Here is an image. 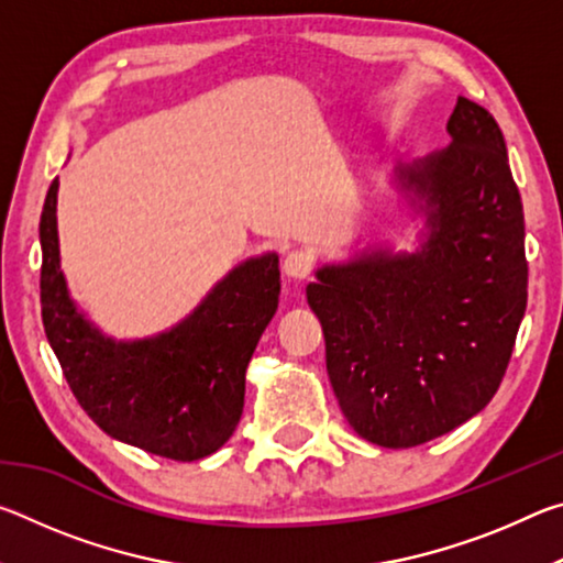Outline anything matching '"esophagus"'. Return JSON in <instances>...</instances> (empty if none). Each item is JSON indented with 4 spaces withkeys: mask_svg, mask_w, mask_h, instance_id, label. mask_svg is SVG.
Returning <instances> with one entry per match:
<instances>
[{
    "mask_svg": "<svg viewBox=\"0 0 563 563\" xmlns=\"http://www.w3.org/2000/svg\"><path fill=\"white\" fill-rule=\"evenodd\" d=\"M310 271H312V261H310V255H308V253H302V251H292V253L285 255V261H283V273L288 275L290 280H302V278H308Z\"/></svg>",
    "mask_w": 563,
    "mask_h": 563,
    "instance_id": "34e87169",
    "label": "esophagus"
}]
</instances>
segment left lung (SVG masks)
Segmentation results:
<instances>
[{
  "instance_id": "left-lung-1",
  "label": "left lung",
  "mask_w": 563,
  "mask_h": 563,
  "mask_svg": "<svg viewBox=\"0 0 563 563\" xmlns=\"http://www.w3.org/2000/svg\"><path fill=\"white\" fill-rule=\"evenodd\" d=\"M446 131L450 148L397 174L427 218L419 251L322 265L308 285L342 415L389 450L489 405L527 310L523 208L499 123L460 97Z\"/></svg>"
}]
</instances>
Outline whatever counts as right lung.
I'll use <instances>...</instances> for the list:
<instances>
[{"label":"right lung","instance_id":"add662e5","mask_svg":"<svg viewBox=\"0 0 563 563\" xmlns=\"http://www.w3.org/2000/svg\"><path fill=\"white\" fill-rule=\"evenodd\" d=\"M56 190L54 178L40 221L42 320L74 397L113 440L151 454L194 462L221 450L243 415L247 362L278 310V255L238 265L168 332L117 342L66 290Z\"/></svg>","mask_w":563,"mask_h":563}]
</instances>
